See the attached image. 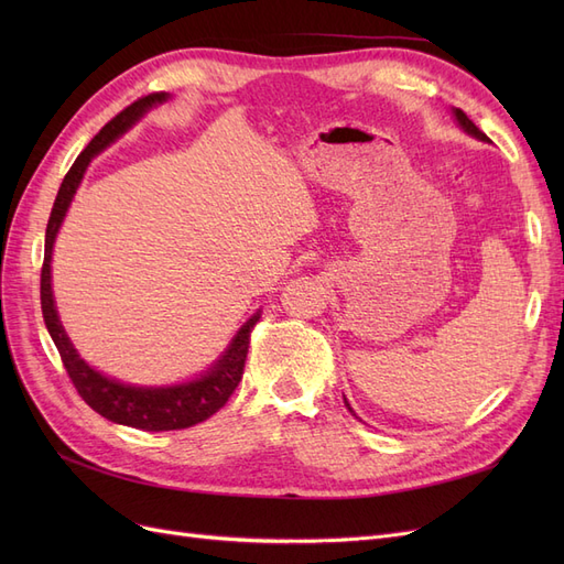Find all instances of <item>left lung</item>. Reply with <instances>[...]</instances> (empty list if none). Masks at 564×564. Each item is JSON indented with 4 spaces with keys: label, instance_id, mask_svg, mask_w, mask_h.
I'll list each match as a JSON object with an SVG mask.
<instances>
[{
    "label": "left lung",
    "instance_id": "1",
    "mask_svg": "<svg viewBox=\"0 0 564 564\" xmlns=\"http://www.w3.org/2000/svg\"><path fill=\"white\" fill-rule=\"evenodd\" d=\"M454 115H456V119H458V124L464 127V129H466L470 135H475V139H480V141H489V139H487V133H482L480 129H477V127L473 124V119H470V117H468L464 110L456 108V110H454ZM346 406L350 409V404H348V402H346ZM350 414H355L352 409H350Z\"/></svg>",
    "mask_w": 564,
    "mask_h": 564
}]
</instances>
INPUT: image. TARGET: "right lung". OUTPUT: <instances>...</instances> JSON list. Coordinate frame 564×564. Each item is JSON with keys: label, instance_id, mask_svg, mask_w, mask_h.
<instances>
[{"label": "right lung", "instance_id": "right-lung-1", "mask_svg": "<svg viewBox=\"0 0 564 564\" xmlns=\"http://www.w3.org/2000/svg\"><path fill=\"white\" fill-rule=\"evenodd\" d=\"M162 100H166L164 91H155L133 100L131 106H127L122 112L115 115L110 122L94 135L91 143L79 152V158L75 160L70 172L65 174L61 183L54 209H51V216H48L42 282H40L42 315L46 322V329L51 338H54V344L61 352L63 367L67 371V377H70L73 386L77 388L79 398L87 402L94 412L106 416L108 421L131 425V429H139V431H155V433L191 429V425H197L202 421H207L209 416H214L220 406H226L237 383L242 381L247 352H249V338L259 315H253L245 324L240 334L235 336L228 352L220 357V360L214 365V369L193 383L174 386V388H135V386L117 383L112 379H106L104 373L94 371L87 362H84L77 355V350L73 348L70 338L65 336L63 324L56 315L54 294H51V249H54V240L63 224V216L67 207H70L73 195L77 191L84 172H87L91 158L98 155L104 148H108L117 135H122L148 108L162 104Z\"/></svg>", "mask_w": 564, "mask_h": 564}]
</instances>
